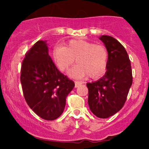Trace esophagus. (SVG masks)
<instances>
[{
    "instance_id": "esophagus-1",
    "label": "esophagus",
    "mask_w": 149,
    "mask_h": 149,
    "mask_svg": "<svg viewBox=\"0 0 149 149\" xmlns=\"http://www.w3.org/2000/svg\"><path fill=\"white\" fill-rule=\"evenodd\" d=\"M83 84L82 82H79V81H75V87H79V86L81 85V84Z\"/></svg>"
}]
</instances>
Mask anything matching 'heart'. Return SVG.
<instances>
[{
  "mask_svg": "<svg viewBox=\"0 0 149 149\" xmlns=\"http://www.w3.org/2000/svg\"><path fill=\"white\" fill-rule=\"evenodd\" d=\"M53 55L62 71L67 70L76 59L78 64L69 71V75L78 79L88 76L92 79L100 77L107 66L108 52L106 47L86 40H73L65 47H55Z\"/></svg>",
  "mask_w": 149,
  "mask_h": 149,
  "instance_id": "1",
  "label": "heart"
}]
</instances>
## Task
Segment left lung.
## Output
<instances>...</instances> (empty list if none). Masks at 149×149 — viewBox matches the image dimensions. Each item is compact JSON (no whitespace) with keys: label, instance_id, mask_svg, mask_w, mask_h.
Masks as SVG:
<instances>
[{"label":"left lung","instance_id":"left-lung-1","mask_svg":"<svg viewBox=\"0 0 149 149\" xmlns=\"http://www.w3.org/2000/svg\"><path fill=\"white\" fill-rule=\"evenodd\" d=\"M100 39L108 52L107 71L98 81L86 84L88 103L94 115L107 118L124 106L133 83V75L130 61L124 47L110 36L102 35Z\"/></svg>","mask_w":149,"mask_h":149}]
</instances>
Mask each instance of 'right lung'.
Returning a JSON list of instances; mask_svg holds the SVG:
<instances>
[{
  "instance_id": "obj_1",
  "label": "right lung",
  "mask_w": 149,
  "mask_h": 149,
  "mask_svg": "<svg viewBox=\"0 0 149 149\" xmlns=\"http://www.w3.org/2000/svg\"><path fill=\"white\" fill-rule=\"evenodd\" d=\"M24 97L42 119L54 120L63 112L66 97L75 84L58 70L48 54L46 41L39 40L25 55L21 68Z\"/></svg>"
}]
</instances>
